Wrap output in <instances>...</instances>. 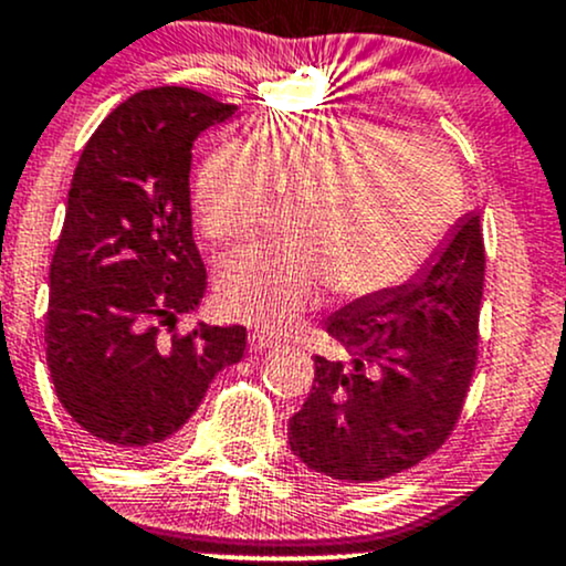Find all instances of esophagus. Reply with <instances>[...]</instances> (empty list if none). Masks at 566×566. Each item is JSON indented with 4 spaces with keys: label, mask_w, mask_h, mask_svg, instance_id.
I'll return each mask as SVG.
<instances>
[{
    "label": "esophagus",
    "mask_w": 566,
    "mask_h": 566,
    "mask_svg": "<svg viewBox=\"0 0 566 566\" xmlns=\"http://www.w3.org/2000/svg\"><path fill=\"white\" fill-rule=\"evenodd\" d=\"M276 335H273L271 331H265V327H254V331L250 333V344L254 346V349H269V346L276 344Z\"/></svg>",
    "instance_id": "1"
}]
</instances>
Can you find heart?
I'll return each mask as SVG.
<instances>
[{
  "label": "heart",
  "instance_id": "obj_1",
  "mask_svg": "<svg viewBox=\"0 0 566 566\" xmlns=\"http://www.w3.org/2000/svg\"><path fill=\"white\" fill-rule=\"evenodd\" d=\"M297 198L287 244L222 260L217 303L228 316L287 325L335 287L368 301L408 284L438 254L462 209L449 153L349 112H287L254 126V150L222 139L196 177L209 239L231 244Z\"/></svg>",
  "mask_w": 566,
  "mask_h": 566
}]
</instances>
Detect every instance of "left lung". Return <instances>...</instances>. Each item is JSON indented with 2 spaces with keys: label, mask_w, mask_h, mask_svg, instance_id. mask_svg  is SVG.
<instances>
[{
  "label": "left lung",
  "mask_w": 566,
  "mask_h": 566,
  "mask_svg": "<svg viewBox=\"0 0 566 566\" xmlns=\"http://www.w3.org/2000/svg\"><path fill=\"white\" fill-rule=\"evenodd\" d=\"M481 217L457 222L424 271L327 319L340 357H314V387L290 419V449L344 486L416 468L454 432L478 363Z\"/></svg>",
  "instance_id": "obj_1"
}]
</instances>
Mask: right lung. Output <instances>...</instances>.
<instances>
[{
  "instance_id": "obj_1",
  "label": "right lung",
  "mask_w": 566,
  "mask_h": 566,
  "mask_svg": "<svg viewBox=\"0 0 566 566\" xmlns=\"http://www.w3.org/2000/svg\"><path fill=\"white\" fill-rule=\"evenodd\" d=\"M235 104L179 85L134 93L74 169L51 263L45 357L85 443L115 462L177 449L209 384L247 346L241 325L179 333L207 290L192 241V142Z\"/></svg>"
}]
</instances>
